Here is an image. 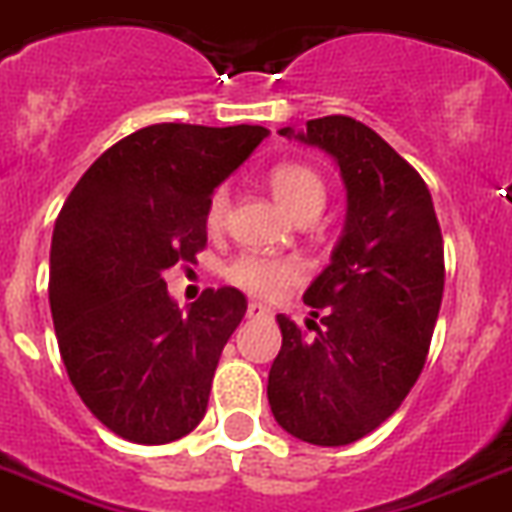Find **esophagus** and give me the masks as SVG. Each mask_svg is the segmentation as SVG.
Here are the masks:
<instances>
[{"label": "esophagus", "instance_id": "obj_1", "mask_svg": "<svg viewBox=\"0 0 512 512\" xmlns=\"http://www.w3.org/2000/svg\"><path fill=\"white\" fill-rule=\"evenodd\" d=\"M246 316L248 318H269V316H272V310L266 308L264 303H248Z\"/></svg>", "mask_w": 512, "mask_h": 512}]
</instances>
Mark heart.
Listing matches in <instances>:
<instances>
[{"label": "heart", "instance_id": "b5f03b06", "mask_svg": "<svg viewBox=\"0 0 512 512\" xmlns=\"http://www.w3.org/2000/svg\"><path fill=\"white\" fill-rule=\"evenodd\" d=\"M269 186H272L277 202L292 214L321 212L326 202V183L316 170L303 163H282L269 173ZM227 207H230V191L227 186L214 189L204 212V225L207 230L217 233L225 225ZM225 279L230 285L240 287L248 295L256 298H277L279 292L303 279V266L295 259H269V256H238L225 266Z\"/></svg>", "mask_w": 512, "mask_h": 512}]
</instances>
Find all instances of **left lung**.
I'll return each instance as SVG.
<instances>
[{"mask_svg": "<svg viewBox=\"0 0 512 512\" xmlns=\"http://www.w3.org/2000/svg\"><path fill=\"white\" fill-rule=\"evenodd\" d=\"M279 134L334 157L347 220L303 295L321 316V326L308 321L316 334L277 316L282 349L266 396L292 438L349 445L399 409L425 368L443 300V235L427 183L362 121L323 116Z\"/></svg>", "mask_w": 512, "mask_h": 512, "instance_id": "8db88e82", "label": "left lung"}]
</instances>
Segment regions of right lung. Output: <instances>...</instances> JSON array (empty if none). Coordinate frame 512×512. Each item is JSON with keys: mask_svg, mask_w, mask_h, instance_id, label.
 I'll use <instances>...</instances> for the list:
<instances>
[{"mask_svg": "<svg viewBox=\"0 0 512 512\" xmlns=\"http://www.w3.org/2000/svg\"><path fill=\"white\" fill-rule=\"evenodd\" d=\"M266 134L248 124L144 126L87 168L56 217L48 303L61 360L119 438L173 443L207 412L246 295L204 290L183 313L163 272L207 246L209 196Z\"/></svg>", "mask_w": 512, "mask_h": 512, "instance_id": "1", "label": "right lung"}]
</instances>
